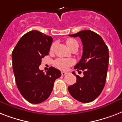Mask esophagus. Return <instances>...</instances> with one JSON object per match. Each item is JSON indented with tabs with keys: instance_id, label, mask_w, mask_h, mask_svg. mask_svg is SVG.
Instances as JSON below:
<instances>
[{
	"instance_id": "34e87169",
	"label": "esophagus",
	"mask_w": 122,
	"mask_h": 122,
	"mask_svg": "<svg viewBox=\"0 0 122 122\" xmlns=\"http://www.w3.org/2000/svg\"><path fill=\"white\" fill-rule=\"evenodd\" d=\"M66 74L67 72H65V71H62V72H61V75H62V76H65V75H66Z\"/></svg>"
}]
</instances>
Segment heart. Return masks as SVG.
I'll list each match as a JSON object with an SVG mask.
<instances>
[{
	"instance_id": "obj_1",
	"label": "heart",
	"mask_w": 122,
	"mask_h": 122,
	"mask_svg": "<svg viewBox=\"0 0 122 122\" xmlns=\"http://www.w3.org/2000/svg\"><path fill=\"white\" fill-rule=\"evenodd\" d=\"M66 45L68 48L71 49L75 46H78V42L75 39H68L66 41ZM54 47V44H52L51 47V50H52ZM74 64V61L72 59H64V58H58L54 61V65L57 68L61 70H66L70 66Z\"/></svg>"
}]
</instances>
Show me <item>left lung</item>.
<instances>
[{"label":"left lung","instance_id":"1","mask_svg":"<svg viewBox=\"0 0 122 122\" xmlns=\"http://www.w3.org/2000/svg\"><path fill=\"white\" fill-rule=\"evenodd\" d=\"M69 36L79 37L81 40L83 53L74 68L83 71V76L80 77L72 72L76 76V82L68 89L77 101L90 102L100 95L105 85L109 62L108 48L100 35L89 30Z\"/></svg>","mask_w":122,"mask_h":122}]
</instances>
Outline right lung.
Wrapping results in <instances>:
<instances>
[{
  "mask_svg": "<svg viewBox=\"0 0 122 122\" xmlns=\"http://www.w3.org/2000/svg\"><path fill=\"white\" fill-rule=\"evenodd\" d=\"M52 42V37L32 30L20 39L12 52L17 87L24 98L32 104L46 101L51 94L55 80L61 76V71L52 66L46 73L39 70Z\"/></svg>",
  "mask_w": 122,
  "mask_h": 122,
  "instance_id": "right-lung-1",
  "label": "right lung"
}]
</instances>
